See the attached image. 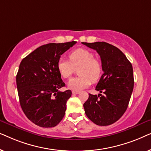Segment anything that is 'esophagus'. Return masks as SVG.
<instances>
[{
	"label": "esophagus",
	"instance_id": "esophagus-1",
	"mask_svg": "<svg viewBox=\"0 0 151 151\" xmlns=\"http://www.w3.org/2000/svg\"><path fill=\"white\" fill-rule=\"evenodd\" d=\"M80 93V91H72V93L73 94H78V93Z\"/></svg>",
	"mask_w": 151,
	"mask_h": 151
}]
</instances>
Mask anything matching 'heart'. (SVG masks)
Segmentation results:
<instances>
[{"mask_svg": "<svg viewBox=\"0 0 151 151\" xmlns=\"http://www.w3.org/2000/svg\"><path fill=\"white\" fill-rule=\"evenodd\" d=\"M94 53L86 49H77L70 53L69 60L60 58L57 68L62 78L67 79L78 69L79 76L69 80L68 86L71 89L80 91L89 86L91 82H97L102 76L103 69L100 60L94 58Z\"/></svg>", "mask_w": 151, "mask_h": 151, "instance_id": "obj_1", "label": "heart"}]
</instances>
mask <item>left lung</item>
Listing matches in <instances>:
<instances>
[{"instance_id": "obj_1", "label": "left lung", "mask_w": 151, "mask_h": 151, "mask_svg": "<svg viewBox=\"0 0 151 151\" xmlns=\"http://www.w3.org/2000/svg\"><path fill=\"white\" fill-rule=\"evenodd\" d=\"M100 55L104 73L96 90L104 95H88L84 104L88 118L99 126L117 122L127 111L133 90V70L126 55L116 47L105 42H82Z\"/></svg>"}]
</instances>
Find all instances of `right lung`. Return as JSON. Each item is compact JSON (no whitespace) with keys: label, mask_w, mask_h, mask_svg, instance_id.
<instances>
[{"label":"right lung","mask_w":151,"mask_h":151,"mask_svg":"<svg viewBox=\"0 0 151 151\" xmlns=\"http://www.w3.org/2000/svg\"><path fill=\"white\" fill-rule=\"evenodd\" d=\"M76 43H49L22 59L16 75L20 106L27 117L40 127H54L65 116L71 91L65 86L57 68L61 55Z\"/></svg>","instance_id":"right-lung-1"}]
</instances>
